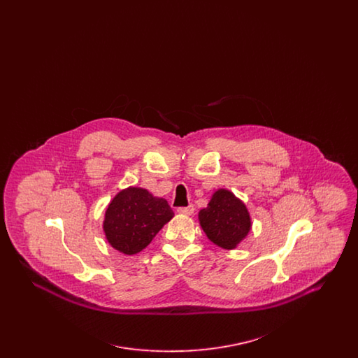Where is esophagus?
<instances>
[{"mask_svg": "<svg viewBox=\"0 0 358 358\" xmlns=\"http://www.w3.org/2000/svg\"><path fill=\"white\" fill-rule=\"evenodd\" d=\"M177 212H178V213H181V215H187V216H190V215H193V212H194V206H193V205L181 206V208H178V209H177Z\"/></svg>", "mask_w": 358, "mask_h": 358, "instance_id": "esophagus-1", "label": "esophagus"}]
</instances>
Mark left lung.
<instances>
[{
    "instance_id": "8db88e82",
    "label": "left lung",
    "mask_w": 358,
    "mask_h": 358,
    "mask_svg": "<svg viewBox=\"0 0 358 358\" xmlns=\"http://www.w3.org/2000/svg\"><path fill=\"white\" fill-rule=\"evenodd\" d=\"M199 220L208 238L225 250H234L251 229L245 205L227 189L213 193L208 206L200 210Z\"/></svg>"
}]
</instances>
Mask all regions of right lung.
Returning a JSON list of instances; mask_svg holds the SVG:
<instances>
[{
  "instance_id": "1",
  "label": "right lung",
  "mask_w": 358,
  "mask_h": 358,
  "mask_svg": "<svg viewBox=\"0 0 358 358\" xmlns=\"http://www.w3.org/2000/svg\"><path fill=\"white\" fill-rule=\"evenodd\" d=\"M174 216L166 200L146 189L130 187L108 205L103 229L108 243L124 255H134L150 244L159 229Z\"/></svg>"
}]
</instances>
